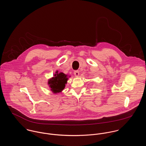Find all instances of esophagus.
<instances>
[{
    "instance_id": "1",
    "label": "esophagus",
    "mask_w": 146,
    "mask_h": 146,
    "mask_svg": "<svg viewBox=\"0 0 146 146\" xmlns=\"http://www.w3.org/2000/svg\"><path fill=\"white\" fill-rule=\"evenodd\" d=\"M74 74L75 76H76V77H78V76H79V71H78V70H76V71H74Z\"/></svg>"
}]
</instances>
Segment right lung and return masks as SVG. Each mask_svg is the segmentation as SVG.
<instances>
[{
    "mask_svg": "<svg viewBox=\"0 0 146 146\" xmlns=\"http://www.w3.org/2000/svg\"><path fill=\"white\" fill-rule=\"evenodd\" d=\"M71 76L67 75L62 72H58L57 70L53 74V76L48 80L50 90L54 94H59L62 91L67 84V81Z\"/></svg>",
    "mask_w": 146,
    "mask_h": 146,
    "instance_id": "1",
    "label": "right lung"
}]
</instances>
